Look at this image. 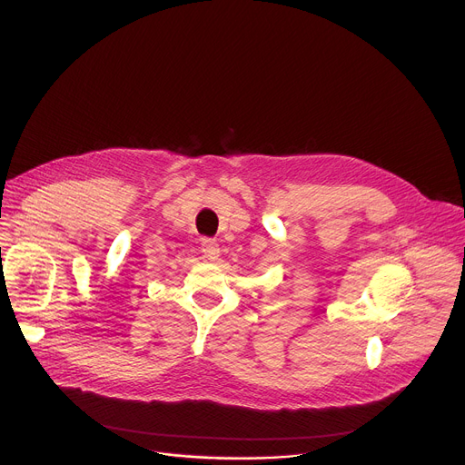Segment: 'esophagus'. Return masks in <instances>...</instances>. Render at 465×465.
<instances>
[{"label":"esophagus","instance_id":"34e87169","mask_svg":"<svg viewBox=\"0 0 465 465\" xmlns=\"http://www.w3.org/2000/svg\"><path fill=\"white\" fill-rule=\"evenodd\" d=\"M201 248H203L204 257H206V259H212V261H215V259L219 257V253H221V248H219L217 241H215V239H210V237H204V239L201 241Z\"/></svg>","mask_w":465,"mask_h":465}]
</instances>
